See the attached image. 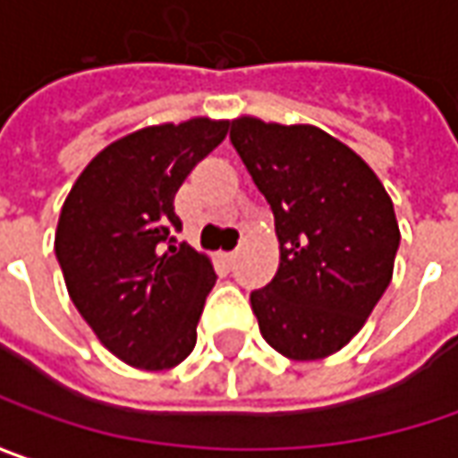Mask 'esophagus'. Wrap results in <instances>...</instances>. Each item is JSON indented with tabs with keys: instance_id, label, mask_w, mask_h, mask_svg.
<instances>
[{
	"instance_id": "34e87169",
	"label": "esophagus",
	"mask_w": 458,
	"mask_h": 458,
	"mask_svg": "<svg viewBox=\"0 0 458 458\" xmlns=\"http://www.w3.org/2000/svg\"><path fill=\"white\" fill-rule=\"evenodd\" d=\"M235 259H238V250H228V253H223V261H225V264H235Z\"/></svg>"
}]
</instances>
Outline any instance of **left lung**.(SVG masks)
Instances as JSON below:
<instances>
[{
    "label": "left lung",
    "mask_w": 458,
    "mask_h": 458,
    "mask_svg": "<svg viewBox=\"0 0 458 458\" xmlns=\"http://www.w3.org/2000/svg\"><path fill=\"white\" fill-rule=\"evenodd\" d=\"M230 143L267 197L279 268L250 308L271 348L294 361L341 351L389 287L400 228L361 156L315 125L230 123Z\"/></svg>",
    "instance_id": "8db88e82"
}]
</instances>
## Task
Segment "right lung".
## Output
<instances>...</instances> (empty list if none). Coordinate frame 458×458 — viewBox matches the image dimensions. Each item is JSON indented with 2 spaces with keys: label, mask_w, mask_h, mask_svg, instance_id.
Listing matches in <instances>:
<instances>
[{
  "label": "right lung",
  "mask_w": 458,
  "mask_h": 458,
  "mask_svg": "<svg viewBox=\"0 0 458 458\" xmlns=\"http://www.w3.org/2000/svg\"><path fill=\"white\" fill-rule=\"evenodd\" d=\"M228 125L194 117L135 130L91 158L64 202L55 259L71 302L130 367H176L197 344L217 276L205 253L176 243L174 197Z\"/></svg>",
  "instance_id": "add662e5"
}]
</instances>
